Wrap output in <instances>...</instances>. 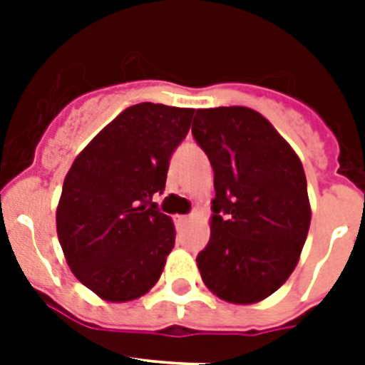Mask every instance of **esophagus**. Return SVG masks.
I'll return each instance as SVG.
<instances>
[{
  "label": "esophagus",
  "mask_w": 365,
  "mask_h": 365,
  "mask_svg": "<svg viewBox=\"0 0 365 365\" xmlns=\"http://www.w3.org/2000/svg\"><path fill=\"white\" fill-rule=\"evenodd\" d=\"M174 222H176L178 227H182V225H185V223L189 222V216H176L174 217Z\"/></svg>",
  "instance_id": "esophagus-1"
}]
</instances>
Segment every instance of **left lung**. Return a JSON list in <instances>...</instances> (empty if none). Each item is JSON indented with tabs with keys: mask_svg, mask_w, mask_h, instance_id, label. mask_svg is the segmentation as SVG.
<instances>
[{
	"mask_svg": "<svg viewBox=\"0 0 365 365\" xmlns=\"http://www.w3.org/2000/svg\"><path fill=\"white\" fill-rule=\"evenodd\" d=\"M193 136L214 168L210 242L200 277L220 299L259 303L294 272L311 225L299 157L277 128L244 106L197 110Z\"/></svg>",
	"mask_w": 365,
	"mask_h": 365,
	"instance_id": "obj_1",
	"label": "left lung"
}]
</instances>
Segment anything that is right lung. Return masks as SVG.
Here are the masks:
<instances>
[{"instance_id": "right-lung-1", "label": "right lung", "mask_w": 365, "mask_h": 365, "mask_svg": "<svg viewBox=\"0 0 365 365\" xmlns=\"http://www.w3.org/2000/svg\"><path fill=\"white\" fill-rule=\"evenodd\" d=\"M191 108L130 106L77 155L56 206V233L71 272L100 299L125 303L153 288L176 229L151 202L191 126Z\"/></svg>"}]
</instances>
